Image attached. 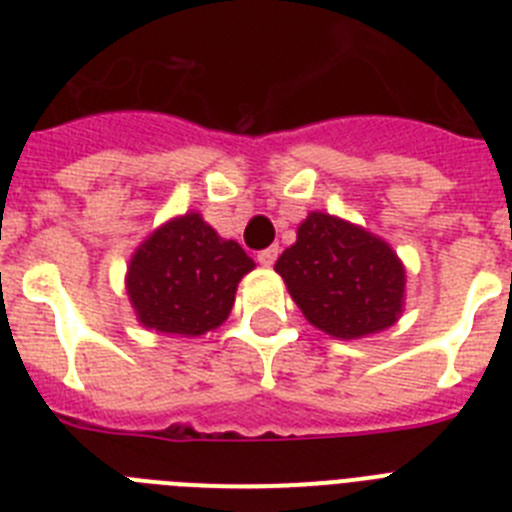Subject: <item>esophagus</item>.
Returning a JSON list of instances; mask_svg holds the SVG:
<instances>
[{
	"mask_svg": "<svg viewBox=\"0 0 512 512\" xmlns=\"http://www.w3.org/2000/svg\"><path fill=\"white\" fill-rule=\"evenodd\" d=\"M277 256H279V246L264 248V251H259V264L261 266H274Z\"/></svg>",
	"mask_w": 512,
	"mask_h": 512,
	"instance_id": "obj_1",
	"label": "esophagus"
}]
</instances>
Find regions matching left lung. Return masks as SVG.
Instances as JSON below:
<instances>
[{
  "label": "left lung",
  "mask_w": 512,
  "mask_h": 512,
  "mask_svg": "<svg viewBox=\"0 0 512 512\" xmlns=\"http://www.w3.org/2000/svg\"><path fill=\"white\" fill-rule=\"evenodd\" d=\"M274 269L302 315L333 338H364L400 318L405 266L390 243L341 217L310 212Z\"/></svg>",
  "instance_id": "8db88e82"
}]
</instances>
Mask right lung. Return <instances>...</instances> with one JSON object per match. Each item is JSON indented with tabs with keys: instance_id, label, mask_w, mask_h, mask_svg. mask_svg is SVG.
<instances>
[{
	"instance_id": "add662e5",
	"label": "right lung",
	"mask_w": 512,
	"mask_h": 512,
	"mask_svg": "<svg viewBox=\"0 0 512 512\" xmlns=\"http://www.w3.org/2000/svg\"><path fill=\"white\" fill-rule=\"evenodd\" d=\"M253 259L200 212L174 217L140 243L128 266L130 305L148 330L202 336L225 323Z\"/></svg>"
}]
</instances>
